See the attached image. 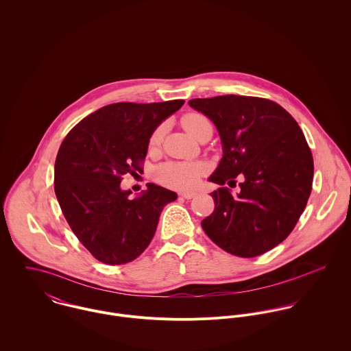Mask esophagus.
Wrapping results in <instances>:
<instances>
[{
  "instance_id": "obj_1",
  "label": "esophagus",
  "mask_w": 351,
  "mask_h": 351,
  "mask_svg": "<svg viewBox=\"0 0 351 351\" xmlns=\"http://www.w3.org/2000/svg\"><path fill=\"white\" fill-rule=\"evenodd\" d=\"M182 199H186V200H191V199H193V197H196V193L195 192H184V193H181L180 195Z\"/></svg>"
}]
</instances>
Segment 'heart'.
Masks as SVG:
<instances>
[{
	"instance_id": "obj_1",
	"label": "heart",
	"mask_w": 351,
	"mask_h": 351,
	"mask_svg": "<svg viewBox=\"0 0 351 351\" xmlns=\"http://www.w3.org/2000/svg\"><path fill=\"white\" fill-rule=\"evenodd\" d=\"M182 127L195 138L202 125L208 124L209 120L201 113H188L181 120ZM163 138V125L156 127L151 134L149 145L156 147ZM205 174V166L199 162H169L159 166L155 171L156 180L171 189L189 191L197 185L201 177Z\"/></svg>"
}]
</instances>
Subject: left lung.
I'll return each mask as SVG.
<instances>
[{
  "instance_id": "left-lung-1",
  "label": "left lung",
  "mask_w": 351,
  "mask_h": 351,
  "mask_svg": "<svg viewBox=\"0 0 351 351\" xmlns=\"http://www.w3.org/2000/svg\"><path fill=\"white\" fill-rule=\"evenodd\" d=\"M189 105L213 121L221 139L223 158L209 181L223 186L245 178L237 196L228 188L210 193L215 210L202 230L232 255L271 250L293 231L312 191L313 158L298 121L261 97L227 95Z\"/></svg>"
}]
</instances>
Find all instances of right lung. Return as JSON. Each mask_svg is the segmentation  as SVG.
Wrapping results in <instances>:
<instances>
[{"label": "right lung", "mask_w": 351, "mask_h": 351, "mask_svg": "<svg viewBox=\"0 0 351 351\" xmlns=\"http://www.w3.org/2000/svg\"><path fill=\"white\" fill-rule=\"evenodd\" d=\"M184 100L102 106L81 120L62 142L53 189L63 216L78 241L100 262L123 265L150 245L159 216L177 193L149 184L130 199L124 174L142 171L152 131Z\"/></svg>", "instance_id": "add662e5"}]
</instances>
